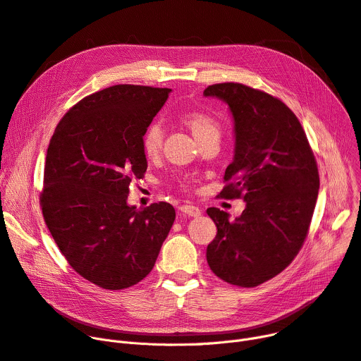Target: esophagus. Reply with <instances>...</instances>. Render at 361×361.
<instances>
[{
    "instance_id": "obj_1",
    "label": "esophagus",
    "mask_w": 361,
    "mask_h": 361,
    "mask_svg": "<svg viewBox=\"0 0 361 361\" xmlns=\"http://www.w3.org/2000/svg\"><path fill=\"white\" fill-rule=\"evenodd\" d=\"M179 211H180L182 214L190 216V217H198L201 214V209L198 207H195V205H190V204L179 207Z\"/></svg>"
}]
</instances>
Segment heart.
I'll use <instances>...</instances> for the list:
<instances>
[{
	"label": "heart",
	"instance_id": "obj_1",
	"mask_svg": "<svg viewBox=\"0 0 361 361\" xmlns=\"http://www.w3.org/2000/svg\"><path fill=\"white\" fill-rule=\"evenodd\" d=\"M180 121L200 142L214 135L220 137L219 122L213 116H209L207 114H202V112L185 114L180 118ZM141 145H142V152L145 157L148 159H153L160 153L161 145H163V130L159 123H152L144 131Z\"/></svg>",
	"mask_w": 361,
	"mask_h": 361
}]
</instances>
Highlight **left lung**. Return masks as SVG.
<instances>
[{
  "label": "left lung",
  "mask_w": 361,
  "mask_h": 361,
  "mask_svg": "<svg viewBox=\"0 0 361 361\" xmlns=\"http://www.w3.org/2000/svg\"><path fill=\"white\" fill-rule=\"evenodd\" d=\"M205 97L228 106L235 154L221 197L243 195L235 220L219 208L207 214L217 226L207 262L219 279L257 287L280 274L300 250L319 190L314 156L299 119L287 106L239 82L208 86Z\"/></svg>",
  "instance_id": "1"
}]
</instances>
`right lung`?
<instances>
[{
	"mask_svg": "<svg viewBox=\"0 0 361 361\" xmlns=\"http://www.w3.org/2000/svg\"><path fill=\"white\" fill-rule=\"evenodd\" d=\"M171 89L118 84L80 100L56 125L44 173L42 213L68 264L90 283L122 290L145 279L175 208L128 204L147 171L142 134Z\"/></svg>",
	"mask_w": 361,
	"mask_h": 361,
	"instance_id": "right-lung-1",
	"label": "right lung"
}]
</instances>
